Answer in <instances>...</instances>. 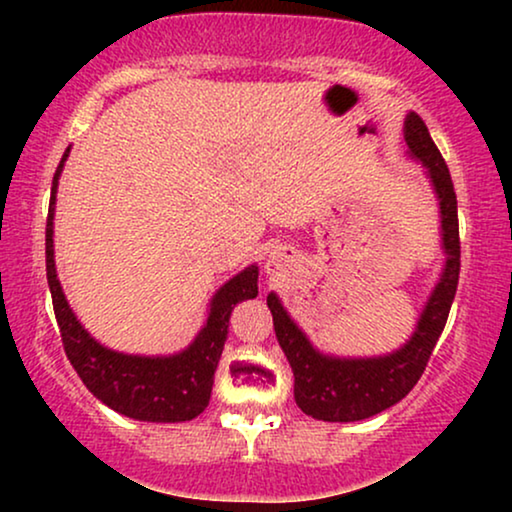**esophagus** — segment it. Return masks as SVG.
I'll return each mask as SVG.
<instances>
[{
	"instance_id": "1",
	"label": "esophagus",
	"mask_w": 512,
	"mask_h": 512,
	"mask_svg": "<svg viewBox=\"0 0 512 512\" xmlns=\"http://www.w3.org/2000/svg\"><path fill=\"white\" fill-rule=\"evenodd\" d=\"M284 258H286V254H272L270 261H268V270L275 272V270L279 268V265H282Z\"/></svg>"
}]
</instances>
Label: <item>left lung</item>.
I'll return each mask as SVG.
<instances>
[{
  "label": "left lung",
  "mask_w": 512,
  "mask_h": 512,
  "mask_svg": "<svg viewBox=\"0 0 512 512\" xmlns=\"http://www.w3.org/2000/svg\"><path fill=\"white\" fill-rule=\"evenodd\" d=\"M403 132L410 156L426 167L433 191L438 195L445 249L443 275L419 314L412 338L396 352L370 356V359H340V356L321 354L296 326V321L289 317L282 300L275 293H268V307L279 347L284 349L293 377H296L293 396H296L298 408L305 415L324 419V422H359V419L373 417L408 396L431 359L433 347H436L447 314H450L454 293H457L461 247L457 193H454L450 170H447L438 146L433 144L424 121L415 111L405 116Z\"/></svg>",
  "instance_id": "left-lung-1"
}]
</instances>
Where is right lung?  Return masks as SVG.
<instances>
[{
	"label": "right lung",
	"instance_id": "add662e5",
	"mask_svg": "<svg viewBox=\"0 0 512 512\" xmlns=\"http://www.w3.org/2000/svg\"><path fill=\"white\" fill-rule=\"evenodd\" d=\"M67 156L69 149L55 170L46 219V277L67 359L90 394L100 398L111 410L139 419V422H188L209 405L214 370L219 366L228 338L230 312L242 300L258 296V268L249 265L214 293L212 303H209L207 324L200 328V333L184 352L172 356H135L100 345L74 317L72 307L62 293L60 279L55 275V193H58V179Z\"/></svg>",
	"mask_w": 512,
	"mask_h": 512
}]
</instances>
